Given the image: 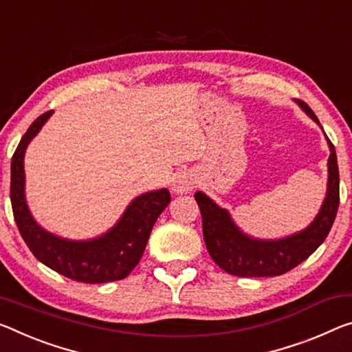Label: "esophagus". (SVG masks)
Here are the masks:
<instances>
[{
  "mask_svg": "<svg viewBox=\"0 0 352 352\" xmlns=\"http://www.w3.org/2000/svg\"><path fill=\"white\" fill-rule=\"evenodd\" d=\"M196 185V180L188 172H180L177 174L174 180H172V191L175 194H188Z\"/></svg>",
  "mask_w": 352,
  "mask_h": 352,
  "instance_id": "34e87169",
  "label": "esophagus"
}]
</instances>
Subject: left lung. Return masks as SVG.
Here are the masks:
<instances>
[{
	"mask_svg": "<svg viewBox=\"0 0 352 352\" xmlns=\"http://www.w3.org/2000/svg\"><path fill=\"white\" fill-rule=\"evenodd\" d=\"M298 104L311 120L320 125V120L309 106L304 102H298ZM326 141L331 150L327 160L326 197L311 224L293 235L278 239L250 236L235 224L230 213L226 208H221L213 199H210L202 191L194 194L200 213H202L206 249L221 270L238 277L280 276L302 263L321 246L336 221L340 204V177L336 147L327 136Z\"/></svg>",
	"mask_w": 352,
	"mask_h": 352,
	"instance_id": "obj_1",
	"label": "left lung"
}]
</instances>
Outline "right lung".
<instances>
[{
	"label": "right lung",
	"instance_id": "right-lung-1",
	"mask_svg": "<svg viewBox=\"0 0 352 352\" xmlns=\"http://www.w3.org/2000/svg\"><path fill=\"white\" fill-rule=\"evenodd\" d=\"M52 114L53 111H48L32 122L12 156L10 202L16 227L36 258L59 274L85 283L122 280L141 260L156 219L170 202V194L163 188L133 199L120 219L97 238L76 241L45 230L26 204L25 152Z\"/></svg>",
	"mask_w": 352,
	"mask_h": 352
}]
</instances>
